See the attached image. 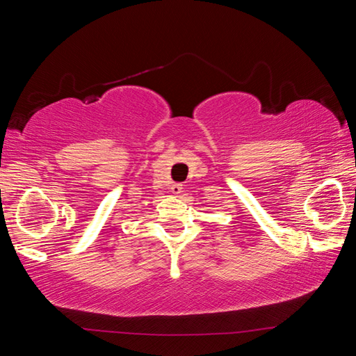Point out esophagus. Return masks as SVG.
<instances>
[{
  "mask_svg": "<svg viewBox=\"0 0 356 356\" xmlns=\"http://www.w3.org/2000/svg\"><path fill=\"white\" fill-rule=\"evenodd\" d=\"M182 188H184V186L180 184H172L171 185V193L174 196H177V195H180V193H182Z\"/></svg>",
  "mask_w": 356,
  "mask_h": 356,
  "instance_id": "esophagus-1",
  "label": "esophagus"
}]
</instances>
